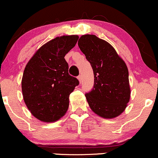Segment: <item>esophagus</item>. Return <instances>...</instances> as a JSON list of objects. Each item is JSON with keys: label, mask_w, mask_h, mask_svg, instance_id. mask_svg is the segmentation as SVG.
<instances>
[{"label": "esophagus", "mask_w": 158, "mask_h": 158, "mask_svg": "<svg viewBox=\"0 0 158 158\" xmlns=\"http://www.w3.org/2000/svg\"><path fill=\"white\" fill-rule=\"evenodd\" d=\"M78 79H79V82H82V76L81 75H79V76H78Z\"/></svg>", "instance_id": "obj_1"}]
</instances>
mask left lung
<instances>
[{"label": "left lung", "instance_id": "8db88e82", "mask_svg": "<svg viewBox=\"0 0 158 158\" xmlns=\"http://www.w3.org/2000/svg\"><path fill=\"white\" fill-rule=\"evenodd\" d=\"M78 45L94 75L93 89L85 94L90 108L103 118L120 115L131 98L125 62L110 43L93 34L82 35Z\"/></svg>", "mask_w": 158, "mask_h": 158}]
</instances>
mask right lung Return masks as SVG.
Segmentation results:
<instances>
[{"instance_id":"1","label":"right lung","mask_w":158,"mask_h":158,"mask_svg":"<svg viewBox=\"0 0 158 158\" xmlns=\"http://www.w3.org/2000/svg\"><path fill=\"white\" fill-rule=\"evenodd\" d=\"M78 39L77 35L55 37L41 46L26 65L22 94L27 109L38 120L54 122L68 110L69 97L79 82L69 75L64 56Z\"/></svg>"}]
</instances>
